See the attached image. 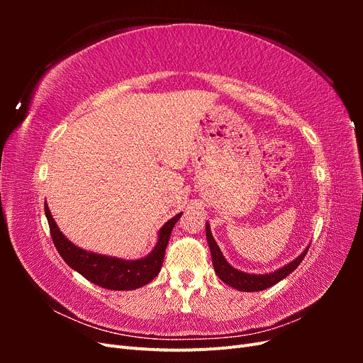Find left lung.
<instances>
[{
	"label": "left lung",
	"instance_id": "left-lung-1",
	"mask_svg": "<svg viewBox=\"0 0 363 363\" xmlns=\"http://www.w3.org/2000/svg\"><path fill=\"white\" fill-rule=\"evenodd\" d=\"M206 239H207L208 248H211L212 263H213L216 276L224 283H227L228 286H232L238 291H244V292H257V291L268 289V288L274 286L276 283H279L280 280H283L284 277H288L289 274L300 265L301 260L306 256L307 250H309V245H307L298 257H295L292 262L286 263V265L276 269V271L265 272V274H250V272H244V271L232 267L225 260L224 255L216 244V240L213 239L208 223H206Z\"/></svg>",
	"mask_w": 363,
	"mask_h": 363
}]
</instances>
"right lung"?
Returning a JSON list of instances; mask_svg holds the SVG:
<instances>
[{"label":"right lung","instance_id":"1","mask_svg":"<svg viewBox=\"0 0 363 363\" xmlns=\"http://www.w3.org/2000/svg\"><path fill=\"white\" fill-rule=\"evenodd\" d=\"M45 215L48 219L50 233L52 242L56 245L59 255L68 265L77 271L84 279L98 286L111 291H133L145 286L160 272L164 250L169 242V236L175 223L179 221L182 212L164 223L157 232V242L147 256L140 259H119L113 256L98 255L94 251H87L72 244L65 236L50 212L45 201Z\"/></svg>","mask_w":363,"mask_h":363}]
</instances>
